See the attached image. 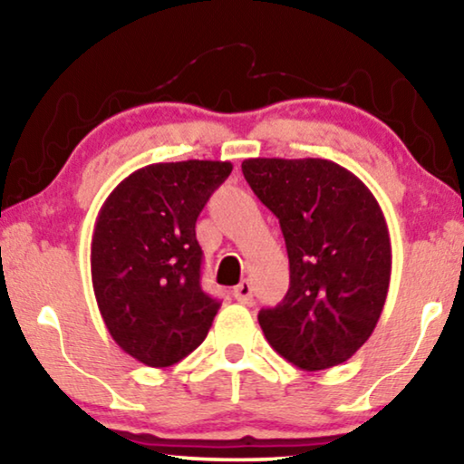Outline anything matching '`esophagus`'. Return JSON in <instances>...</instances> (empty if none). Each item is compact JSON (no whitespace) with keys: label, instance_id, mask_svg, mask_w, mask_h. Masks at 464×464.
<instances>
[{"label":"esophagus","instance_id":"obj_1","mask_svg":"<svg viewBox=\"0 0 464 464\" xmlns=\"http://www.w3.org/2000/svg\"><path fill=\"white\" fill-rule=\"evenodd\" d=\"M232 295H234V300L240 302V304H251L253 302V287H251V283L249 281L238 283L237 287H234Z\"/></svg>","mask_w":464,"mask_h":464}]
</instances>
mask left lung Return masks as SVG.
<instances>
[{"mask_svg": "<svg viewBox=\"0 0 464 464\" xmlns=\"http://www.w3.org/2000/svg\"><path fill=\"white\" fill-rule=\"evenodd\" d=\"M243 175L281 224L289 291L257 319L272 348L302 370L344 363L370 338L391 281L382 208L351 170L323 158H249Z\"/></svg>", "mask_w": 464, "mask_h": 464, "instance_id": "obj_1", "label": "left lung"}]
</instances>
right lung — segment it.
<instances>
[{"instance_id": "right-lung-1", "label": "right lung", "mask_w": 464, "mask_h": 464, "mask_svg": "<svg viewBox=\"0 0 464 464\" xmlns=\"http://www.w3.org/2000/svg\"><path fill=\"white\" fill-rule=\"evenodd\" d=\"M232 173L230 162H158L107 196L91 246L92 287L116 344L169 367L207 338L219 302L200 287L196 219Z\"/></svg>"}]
</instances>
